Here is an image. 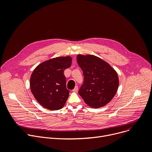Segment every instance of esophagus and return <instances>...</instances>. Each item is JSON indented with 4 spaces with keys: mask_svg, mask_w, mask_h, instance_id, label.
<instances>
[{
    "mask_svg": "<svg viewBox=\"0 0 152 152\" xmlns=\"http://www.w3.org/2000/svg\"><path fill=\"white\" fill-rule=\"evenodd\" d=\"M77 90H78V87L76 86H75V88L72 91H73V92H77Z\"/></svg>",
    "mask_w": 152,
    "mask_h": 152,
    "instance_id": "34e87169",
    "label": "esophagus"
}]
</instances>
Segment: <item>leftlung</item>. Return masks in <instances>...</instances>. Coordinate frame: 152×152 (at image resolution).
I'll return each instance as SVG.
<instances>
[{"instance_id":"obj_1","label":"left lung","mask_w":152,"mask_h":152,"mask_svg":"<svg viewBox=\"0 0 152 152\" xmlns=\"http://www.w3.org/2000/svg\"><path fill=\"white\" fill-rule=\"evenodd\" d=\"M77 62L84 75L79 95L92 107L99 108L107 104L115 96L118 87L115 71L103 60L93 55L79 54Z\"/></svg>"}]
</instances>
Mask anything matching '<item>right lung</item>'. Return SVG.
Here are the masks:
<instances>
[{"label":"right lung","instance_id":"add662e5","mask_svg":"<svg viewBox=\"0 0 152 152\" xmlns=\"http://www.w3.org/2000/svg\"><path fill=\"white\" fill-rule=\"evenodd\" d=\"M70 57L51 58L38 65L30 77V86L37 102L46 109H62L68 98L64 70L72 65Z\"/></svg>","mask_w":152,"mask_h":152}]
</instances>
